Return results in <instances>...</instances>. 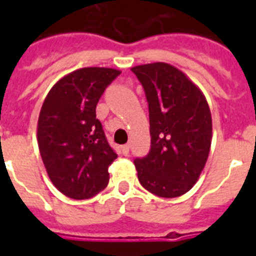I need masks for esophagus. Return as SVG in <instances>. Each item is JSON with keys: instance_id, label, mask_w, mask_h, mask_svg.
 <instances>
[{"instance_id": "esophagus-1", "label": "esophagus", "mask_w": 256, "mask_h": 256, "mask_svg": "<svg viewBox=\"0 0 256 256\" xmlns=\"http://www.w3.org/2000/svg\"><path fill=\"white\" fill-rule=\"evenodd\" d=\"M122 152H124V156H128V152H130V144H124V146H122Z\"/></svg>"}]
</instances>
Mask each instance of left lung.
I'll return each instance as SVG.
<instances>
[{"instance_id": "1", "label": "left lung", "mask_w": 256, "mask_h": 256, "mask_svg": "<svg viewBox=\"0 0 256 256\" xmlns=\"http://www.w3.org/2000/svg\"><path fill=\"white\" fill-rule=\"evenodd\" d=\"M148 104L152 148L136 158L140 183L152 194L175 198L198 180L211 148L212 120L200 88L174 66L132 68Z\"/></svg>"}]
</instances>
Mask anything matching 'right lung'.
I'll list each match as a JSON object with an SVG mask.
<instances>
[{
    "label": "right lung",
    "instance_id": "right-lung-1",
    "mask_svg": "<svg viewBox=\"0 0 256 256\" xmlns=\"http://www.w3.org/2000/svg\"><path fill=\"white\" fill-rule=\"evenodd\" d=\"M120 74L110 68H84L50 88L37 124V140L50 180L72 199H88L108 183L116 154L108 144L96 108L104 88Z\"/></svg>",
    "mask_w": 256,
    "mask_h": 256
}]
</instances>
